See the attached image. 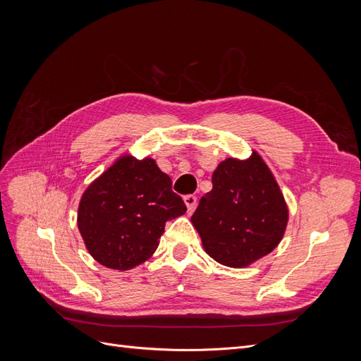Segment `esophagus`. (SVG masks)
<instances>
[{"label":"esophagus","mask_w":361,"mask_h":361,"mask_svg":"<svg viewBox=\"0 0 361 361\" xmlns=\"http://www.w3.org/2000/svg\"><path fill=\"white\" fill-rule=\"evenodd\" d=\"M183 202H185V204H187L188 212H192L195 209V206H197V197H195V195H192V194L185 195Z\"/></svg>","instance_id":"1"}]
</instances>
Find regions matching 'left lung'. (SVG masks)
<instances>
[{"label":"left lung","instance_id":"8db88e82","mask_svg":"<svg viewBox=\"0 0 361 361\" xmlns=\"http://www.w3.org/2000/svg\"><path fill=\"white\" fill-rule=\"evenodd\" d=\"M288 206L271 170L253 152L227 158L212 174V190L191 216L203 248L218 264L244 268L269 255L286 231Z\"/></svg>","mask_w":361,"mask_h":361}]
</instances>
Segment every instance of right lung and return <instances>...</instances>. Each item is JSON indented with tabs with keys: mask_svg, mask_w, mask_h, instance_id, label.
Here are the masks:
<instances>
[{
	"mask_svg": "<svg viewBox=\"0 0 361 361\" xmlns=\"http://www.w3.org/2000/svg\"><path fill=\"white\" fill-rule=\"evenodd\" d=\"M185 212L155 159L123 155L84 191L78 228L94 260L126 271L154 255L166 223Z\"/></svg>",
	"mask_w": 361,
	"mask_h": 361,
	"instance_id": "right-lung-1",
	"label": "right lung"
}]
</instances>
